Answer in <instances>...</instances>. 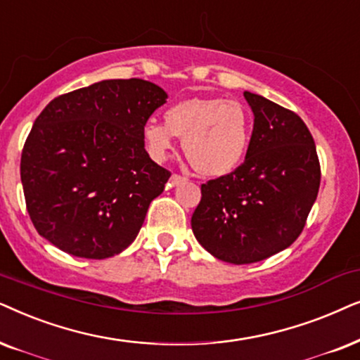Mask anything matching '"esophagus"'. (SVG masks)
Masks as SVG:
<instances>
[{
    "label": "esophagus",
    "mask_w": 360,
    "mask_h": 360,
    "mask_svg": "<svg viewBox=\"0 0 360 360\" xmlns=\"http://www.w3.org/2000/svg\"><path fill=\"white\" fill-rule=\"evenodd\" d=\"M169 181H171V186H179L183 181H186V177L179 176V174H172Z\"/></svg>",
    "instance_id": "1"
}]
</instances>
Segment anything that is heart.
Instances as JSON below:
<instances>
[{
  "instance_id": "1",
  "label": "heart",
  "mask_w": 360,
  "mask_h": 360,
  "mask_svg": "<svg viewBox=\"0 0 360 360\" xmlns=\"http://www.w3.org/2000/svg\"><path fill=\"white\" fill-rule=\"evenodd\" d=\"M183 138V151L194 169L209 177L233 172L245 160L252 136L247 110L227 98H188L166 110L165 123L151 118L141 138L153 160L161 162Z\"/></svg>"
}]
</instances>
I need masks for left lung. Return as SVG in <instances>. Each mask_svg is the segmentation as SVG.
<instances>
[{
    "label": "left lung",
    "mask_w": 360,
    "mask_h": 360,
    "mask_svg": "<svg viewBox=\"0 0 360 360\" xmlns=\"http://www.w3.org/2000/svg\"><path fill=\"white\" fill-rule=\"evenodd\" d=\"M253 112L245 161L200 186L191 225L219 260L245 265L285 250L300 237L318 198L321 169L314 140L298 115L243 92Z\"/></svg>",
    "instance_id": "left-lung-1"
}]
</instances>
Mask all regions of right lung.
I'll use <instances>...</instances> for the list:
<instances>
[{"instance_id":"right-lung-1","label":"right lung","mask_w":360,"mask_h":360,"mask_svg":"<svg viewBox=\"0 0 360 360\" xmlns=\"http://www.w3.org/2000/svg\"><path fill=\"white\" fill-rule=\"evenodd\" d=\"M167 94L143 79L100 80L52 100L21 155L30 217L52 245L102 260L135 240L171 172L145 150L143 124Z\"/></svg>"}]
</instances>
